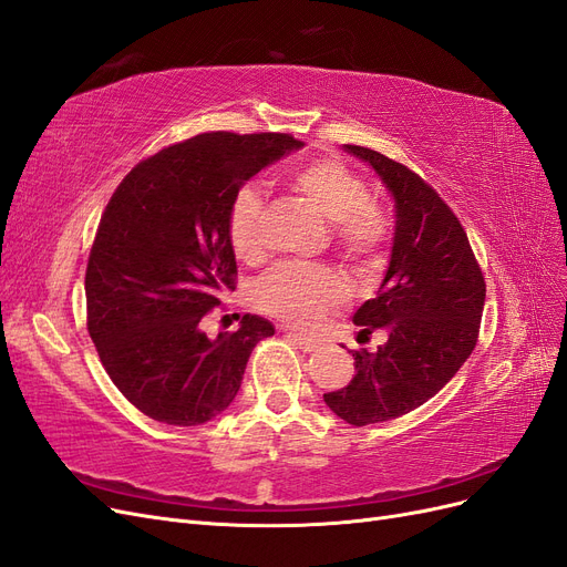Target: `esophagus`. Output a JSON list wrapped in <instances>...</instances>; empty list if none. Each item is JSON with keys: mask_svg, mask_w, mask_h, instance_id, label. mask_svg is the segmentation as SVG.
<instances>
[{"mask_svg": "<svg viewBox=\"0 0 567 567\" xmlns=\"http://www.w3.org/2000/svg\"><path fill=\"white\" fill-rule=\"evenodd\" d=\"M285 337H287L289 341H295L303 353H313V351L318 349V343H316L313 339H308V337H303V334H299V332H285Z\"/></svg>", "mask_w": 567, "mask_h": 567, "instance_id": "obj_1", "label": "esophagus"}]
</instances>
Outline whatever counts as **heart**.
<instances>
[{
  "mask_svg": "<svg viewBox=\"0 0 567 567\" xmlns=\"http://www.w3.org/2000/svg\"><path fill=\"white\" fill-rule=\"evenodd\" d=\"M289 186L303 195L327 221L332 247L346 261H372L389 235V221L368 193L364 181L339 159H313L289 174ZM261 195L243 188L233 197L228 235L233 251L243 261H259L261 243ZM346 299V282L327 266L280 264L254 287V301L264 313L291 327L308 330L327 310Z\"/></svg>",
  "mask_w": 567,
  "mask_h": 567,
  "instance_id": "b5f03b06",
  "label": "heart"
}]
</instances>
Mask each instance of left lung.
I'll use <instances>...</instances> for the list:
<instances>
[{
    "instance_id": "1",
    "label": "left lung",
    "mask_w": 567,
    "mask_h": 567,
    "mask_svg": "<svg viewBox=\"0 0 567 567\" xmlns=\"http://www.w3.org/2000/svg\"><path fill=\"white\" fill-rule=\"evenodd\" d=\"M379 176L393 197L391 261L377 299L353 316L368 337L386 332L374 353L355 351L349 386L324 393L346 424L389 422L424 405L476 349L485 280L468 237L437 193L400 162L362 145H343Z\"/></svg>"
}]
</instances>
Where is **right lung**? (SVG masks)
I'll use <instances>...</instances> for the list:
<instances>
[{"mask_svg":"<svg viewBox=\"0 0 567 567\" xmlns=\"http://www.w3.org/2000/svg\"><path fill=\"white\" fill-rule=\"evenodd\" d=\"M303 148L289 134H199L143 159L107 203L86 266V324L115 386L155 422L199 426L240 391L276 334L261 316L209 339L203 318L235 289L233 197Z\"/></svg>","mask_w":567,"mask_h":567,"instance_id":"obj_1","label":"right lung"}]
</instances>
